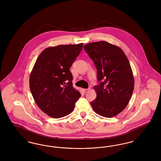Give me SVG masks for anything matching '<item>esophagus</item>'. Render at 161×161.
I'll list each match as a JSON object with an SVG mask.
<instances>
[{
  "label": "esophagus",
  "instance_id": "34e87169",
  "mask_svg": "<svg viewBox=\"0 0 161 161\" xmlns=\"http://www.w3.org/2000/svg\"><path fill=\"white\" fill-rule=\"evenodd\" d=\"M89 90H90L89 88V89H83V91L84 93H86V92H88Z\"/></svg>",
  "mask_w": 161,
  "mask_h": 161
}]
</instances>
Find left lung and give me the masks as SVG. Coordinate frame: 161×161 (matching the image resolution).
I'll list each match as a JSON object with an SVG mask.
<instances>
[{"label": "left lung", "instance_id": "left-lung-1", "mask_svg": "<svg viewBox=\"0 0 161 161\" xmlns=\"http://www.w3.org/2000/svg\"><path fill=\"white\" fill-rule=\"evenodd\" d=\"M84 49L96 66L100 82L93 87L97 98L91 106L102 116H115L127 106L134 89L128 58L119 47L104 41L85 45Z\"/></svg>", "mask_w": 161, "mask_h": 161}]
</instances>
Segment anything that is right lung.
Segmentation results:
<instances>
[{"instance_id":"1","label":"right lung","mask_w":161,"mask_h":161,"mask_svg":"<svg viewBox=\"0 0 161 161\" xmlns=\"http://www.w3.org/2000/svg\"><path fill=\"white\" fill-rule=\"evenodd\" d=\"M83 44L47 47L38 56L30 77V87L38 107L54 118L70 114L81 97L72 86L69 69Z\"/></svg>"}]
</instances>
